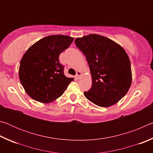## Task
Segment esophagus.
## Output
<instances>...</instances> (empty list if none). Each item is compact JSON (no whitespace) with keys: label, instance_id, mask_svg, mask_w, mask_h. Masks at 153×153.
<instances>
[{"label":"esophagus","instance_id":"obj_1","mask_svg":"<svg viewBox=\"0 0 153 153\" xmlns=\"http://www.w3.org/2000/svg\"><path fill=\"white\" fill-rule=\"evenodd\" d=\"M82 76V73L80 71H77V74H76V78L77 79H79L80 77Z\"/></svg>","mask_w":153,"mask_h":153}]
</instances>
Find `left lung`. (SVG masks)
Listing matches in <instances>:
<instances>
[{
    "instance_id": "8db88e82",
    "label": "left lung",
    "mask_w": 153,
    "mask_h": 153,
    "mask_svg": "<svg viewBox=\"0 0 153 153\" xmlns=\"http://www.w3.org/2000/svg\"><path fill=\"white\" fill-rule=\"evenodd\" d=\"M75 44L86 56L92 76V86L84 92L85 97L99 107L116 104L128 92L132 80L128 54L120 45L98 34L77 38Z\"/></svg>"
}]
</instances>
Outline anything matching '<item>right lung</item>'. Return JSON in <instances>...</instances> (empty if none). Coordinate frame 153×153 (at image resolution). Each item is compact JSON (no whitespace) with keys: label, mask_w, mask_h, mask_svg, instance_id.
Here are the masks:
<instances>
[{"label":"right lung","mask_w":153,"mask_h":153,"mask_svg":"<svg viewBox=\"0 0 153 153\" xmlns=\"http://www.w3.org/2000/svg\"><path fill=\"white\" fill-rule=\"evenodd\" d=\"M74 38L64 35L46 36L27 49L20 62L19 77L25 91L42 103L55 100L63 94L73 77L64 75L59 55L69 47Z\"/></svg>","instance_id":"1"}]
</instances>
